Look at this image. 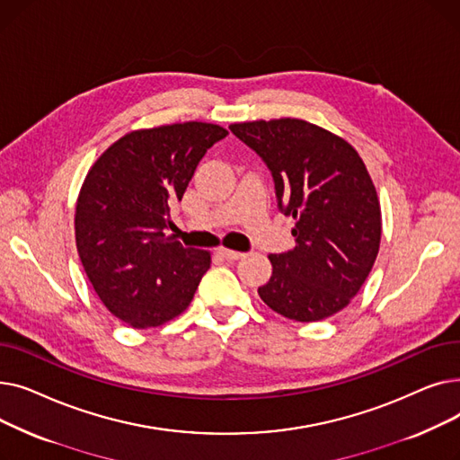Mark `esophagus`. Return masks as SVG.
<instances>
[{
    "mask_svg": "<svg viewBox=\"0 0 460 460\" xmlns=\"http://www.w3.org/2000/svg\"><path fill=\"white\" fill-rule=\"evenodd\" d=\"M217 253H220L227 261H238V259L244 257L243 252H233V250H226V248H220V250H217Z\"/></svg>",
    "mask_w": 460,
    "mask_h": 460,
    "instance_id": "1",
    "label": "esophagus"
}]
</instances>
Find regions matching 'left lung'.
<instances>
[{
  "mask_svg": "<svg viewBox=\"0 0 460 460\" xmlns=\"http://www.w3.org/2000/svg\"><path fill=\"white\" fill-rule=\"evenodd\" d=\"M229 130L267 164L278 208L296 220V246L269 255L272 276L259 296L298 323L332 317L364 285L380 246V205L366 164L345 139L302 119Z\"/></svg>",
  "mask_w": 460,
  "mask_h": 460,
  "instance_id": "8db88e82",
  "label": "left lung"
}]
</instances>
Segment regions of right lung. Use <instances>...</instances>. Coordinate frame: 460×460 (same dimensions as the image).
Returning a JSON list of instances; mask_svg holds the SVG:
<instances>
[{"instance_id":"right-lung-1","label":"right lung","mask_w":460,"mask_h":460,"mask_svg":"<svg viewBox=\"0 0 460 460\" xmlns=\"http://www.w3.org/2000/svg\"><path fill=\"white\" fill-rule=\"evenodd\" d=\"M227 134L198 120L136 130L87 173L76 205V248L94 293L125 324L155 328L175 319L210 269L208 252L184 248L169 233V207Z\"/></svg>"}]
</instances>
